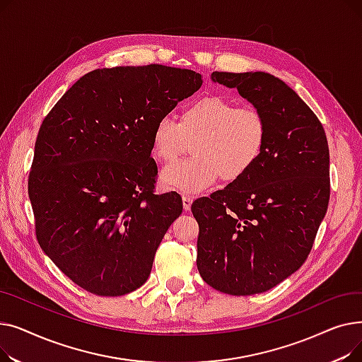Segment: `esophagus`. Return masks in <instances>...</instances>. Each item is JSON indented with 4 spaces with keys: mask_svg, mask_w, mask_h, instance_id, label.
Returning <instances> with one entry per match:
<instances>
[{
    "mask_svg": "<svg viewBox=\"0 0 362 362\" xmlns=\"http://www.w3.org/2000/svg\"><path fill=\"white\" fill-rule=\"evenodd\" d=\"M182 199H183V208H185V211H189V210H191V205H192L194 198H192L191 195H183V197H182Z\"/></svg>",
    "mask_w": 362,
    "mask_h": 362,
    "instance_id": "obj_1",
    "label": "esophagus"
}]
</instances>
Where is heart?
<instances>
[{"instance_id": "b5f03b06", "label": "heart", "mask_w": 362, "mask_h": 362, "mask_svg": "<svg viewBox=\"0 0 362 362\" xmlns=\"http://www.w3.org/2000/svg\"><path fill=\"white\" fill-rule=\"evenodd\" d=\"M267 138L269 123L259 108L210 95L186 104L179 122L160 117L152 130V152L171 163L194 142V158L167 165L161 180L176 191L197 194L218 177L229 183L248 175L259 161Z\"/></svg>"}]
</instances>
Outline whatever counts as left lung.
I'll return each instance as SVG.
<instances>
[{"label":"left lung","instance_id":"obj_1","mask_svg":"<svg viewBox=\"0 0 362 362\" xmlns=\"http://www.w3.org/2000/svg\"><path fill=\"white\" fill-rule=\"evenodd\" d=\"M259 108L269 138L242 179L192 204L198 221L197 265L211 288L246 296L269 291L308 258L330 199L326 132L314 111L264 71H214Z\"/></svg>","mask_w":362,"mask_h":362}]
</instances>
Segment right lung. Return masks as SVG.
<instances>
[{
    "mask_svg": "<svg viewBox=\"0 0 362 362\" xmlns=\"http://www.w3.org/2000/svg\"><path fill=\"white\" fill-rule=\"evenodd\" d=\"M201 85L161 64L97 69L47 114L28 182L36 239L82 289L122 296L146 281L183 210L179 194H156L152 130Z\"/></svg>",
    "mask_w": 362,
    "mask_h": 362,
    "instance_id": "1",
    "label": "right lung"
}]
</instances>
